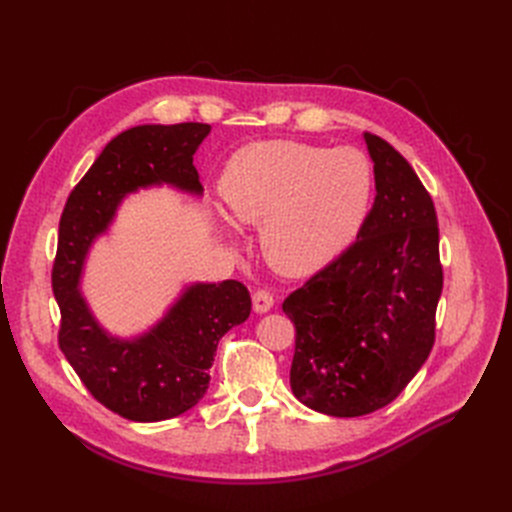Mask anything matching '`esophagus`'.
Wrapping results in <instances>:
<instances>
[{
	"mask_svg": "<svg viewBox=\"0 0 512 512\" xmlns=\"http://www.w3.org/2000/svg\"><path fill=\"white\" fill-rule=\"evenodd\" d=\"M252 303H254V312L258 314H265L269 312V309L273 307V294L269 290H256L254 297H252Z\"/></svg>",
	"mask_w": 512,
	"mask_h": 512,
	"instance_id": "34e87169",
	"label": "esophagus"
}]
</instances>
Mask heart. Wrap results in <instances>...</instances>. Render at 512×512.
Returning a JSON list of instances; mask_svg holds the SVG:
<instances>
[{
    "label": "heart",
    "mask_w": 512,
    "mask_h": 512,
    "mask_svg": "<svg viewBox=\"0 0 512 512\" xmlns=\"http://www.w3.org/2000/svg\"><path fill=\"white\" fill-rule=\"evenodd\" d=\"M220 194L239 224L260 226V250L273 269L307 275L359 235L374 198V168L354 147L254 143L230 158Z\"/></svg>",
    "instance_id": "1"
}]
</instances>
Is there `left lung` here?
<instances>
[{
    "instance_id": "left-lung-1",
    "label": "left lung",
    "mask_w": 512,
    "mask_h": 512,
    "mask_svg": "<svg viewBox=\"0 0 512 512\" xmlns=\"http://www.w3.org/2000/svg\"><path fill=\"white\" fill-rule=\"evenodd\" d=\"M376 200L348 250L294 290L292 393L329 416L376 412L406 389L436 339L442 294L433 200L408 160L363 134Z\"/></svg>"
}]
</instances>
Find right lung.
<instances>
[{
	"label": "right lung",
	"instance_id": "right-lung-1",
	"mask_svg": "<svg viewBox=\"0 0 512 512\" xmlns=\"http://www.w3.org/2000/svg\"><path fill=\"white\" fill-rule=\"evenodd\" d=\"M207 123L136 126L115 136L70 192L59 220L53 292L61 312L59 348L102 406L136 423H156L194 408L209 389V369L224 333L252 312L237 280L190 284L153 327L132 339L108 333L79 288L87 254L113 224L121 200L151 185L203 194L194 153Z\"/></svg>",
	"mask_w": 512,
	"mask_h": 512
}]
</instances>
